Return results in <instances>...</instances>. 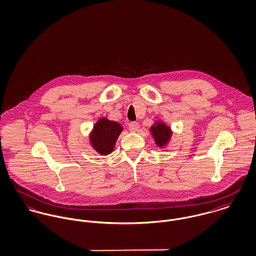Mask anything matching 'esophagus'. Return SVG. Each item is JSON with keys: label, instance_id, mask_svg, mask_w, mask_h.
Instances as JSON below:
<instances>
[{"label": "esophagus", "instance_id": "34e87169", "mask_svg": "<svg viewBox=\"0 0 256 256\" xmlns=\"http://www.w3.org/2000/svg\"><path fill=\"white\" fill-rule=\"evenodd\" d=\"M128 127H129L130 132H137V131L139 130V123H137V122H131Z\"/></svg>", "mask_w": 256, "mask_h": 256}]
</instances>
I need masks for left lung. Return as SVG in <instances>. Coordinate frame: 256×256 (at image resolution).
Returning a JSON list of instances; mask_svg holds the SVG:
<instances>
[{"label":"left lung","mask_w":256,"mask_h":256,"mask_svg":"<svg viewBox=\"0 0 256 256\" xmlns=\"http://www.w3.org/2000/svg\"><path fill=\"white\" fill-rule=\"evenodd\" d=\"M150 132L154 140L160 148H164L170 142L173 131L170 126H168L165 122L162 120H156L150 128Z\"/></svg>","instance_id":"left-lung-1"}]
</instances>
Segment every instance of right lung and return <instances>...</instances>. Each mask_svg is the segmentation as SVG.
<instances>
[{
    "label": "right lung",
    "instance_id": "1",
    "mask_svg": "<svg viewBox=\"0 0 256 256\" xmlns=\"http://www.w3.org/2000/svg\"><path fill=\"white\" fill-rule=\"evenodd\" d=\"M122 130L123 127L120 123L106 117H100L94 124L89 134V144L98 154L108 156L114 152Z\"/></svg>",
    "mask_w": 256,
    "mask_h": 256
}]
</instances>
